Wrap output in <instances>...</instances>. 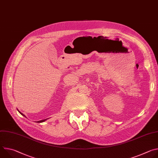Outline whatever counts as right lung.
Masks as SVG:
<instances>
[{
  "label": "right lung",
  "mask_w": 158,
  "mask_h": 158,
  "mask_svg": "<svg viewBox=\"0 0 158 158\" xmlns=\"http://www.w3.org/2000/svg\"><path fill=\"white\" fill-rule=\"evenodd\" d=\"M18 111H19V110H18ZM19 113H20V114H22V116H23L26 117V116H25V115H24V114H22V112H20V111H19ZM47 119H43V120H40V121H37V123H42V122H44L45 121H46Z\"/></svg>",
  "instance_id": "obj_1"
}]
</instances>
